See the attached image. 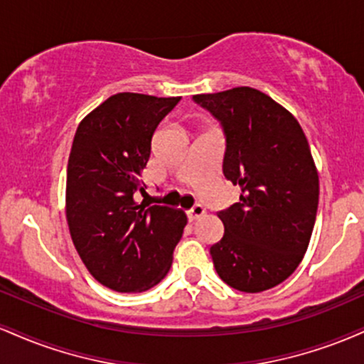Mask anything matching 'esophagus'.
<instances>
[{"label": "esophagus", "mask_w": 364, "mask_h": 364, "mask_svg": "<svg viewBox=\"0 0 364 364\" xmlns=\"http://www.w3.org/2000/svg\"><path fill=\"white\" fill-rule=\"evenodd\" d=\"M203 214H205V208H203V205H200V203H196V205H193L188 210V219L193 223V220L198 219V217H202Z\"/></svg>", "instance_id": "obj_1"}]
</instances>
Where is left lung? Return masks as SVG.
Returning a JSON list of instances; mask_svg holds the SVG:
<instances>
[{
  "instance_id": "left-lung-1",
  "label": "left lung",
  "mask_w": 364,
  "mask_h": 364,
  "mask_svg": "<svg viewBox=\"0 0 364 364\" xmlns=\"http://www.w3.org/2000/svg\"><path fill=\"white\" fill-rule=\"evenodd\" d=\"M225 135L224 176L240 202L220 210L224 236L210 248L219 277L243 292L286 281L306 253L318 208V171L298 119L252 87L193 95Z\"/></svg>"
}]
</instances>
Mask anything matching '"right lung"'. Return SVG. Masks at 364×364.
<instances>
[{"label": "right lung", "instance_id": "add662e5", "mask_svg": "<svg viewBox=\"0 0 364 364\" xmlns=\"http://www.w3.org/2000/svg\"><path fill=\"white\" fill-rule=\"evenodd\" d=\"M181 97L119 92L78 124L66 173V220L95 281L118 292L154 287L173 263L186 225L183 210L144 205L141 179L152 136Z\"/></svg>", "mask_w": 364, "mask_h": 364}]
</instances>
